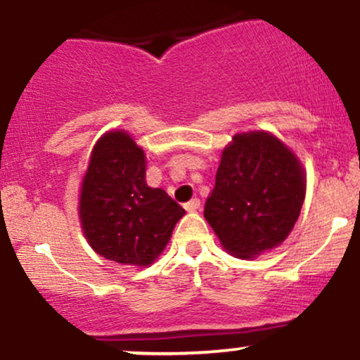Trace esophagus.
<instances>
[{
    "instance_id": "34e87169",
    "label": "esophagus",
    "mask_w": 360,
    "mask_h": 360,
    "mask_svg": "<svg viewBox=\"0 0 360 360\" xmlns=\"http://www.w3.org/2000/svg\"><path fill=\"white\" fill-rule=\"evenodd\" d=\"M200 207V200L199 199H192V200H188L187 204H185V210H187L188 212H194V211H197Z\"/></svg>"
}]
</instances>
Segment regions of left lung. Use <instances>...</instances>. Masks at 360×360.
<instances>
[{"mask_svg": "<svg viewBox=\"0 0 360 360\" xmlns=\"http://www.w3.org/2000/svg\"><path fill=\"white\" fill-rule=\"evenodd\" d=\"M304 197V169L283 142L266 132L238 134L223 150L204 218L228 252L256 257L288 237Z\"/></svg>", "mask_w": 360, "mask_h": 360, "instance_id": "8db88e82", "label": "left lung"}]
</instances>
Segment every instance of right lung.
Returning a JSON list of instances; mask_svg holds the SVG:
<instances>
[{
  "instance_id": "1",
  "label": "right lung",
  "mask_w": 360,
  "mask_h": 360,
  "mask_svg": "<svg viewBox=\"0 0 360 360\" xmlns=\"http://www.w3.org/2000/svg\"><path fill=\"white\" fill-rule=\"evenodd\" d=\"M80 221L99 256L148 266L166 247L185 210L146 184V156L129 134L110 132L94 146L80 194Z\"/></svg>"
}]
</instances>
